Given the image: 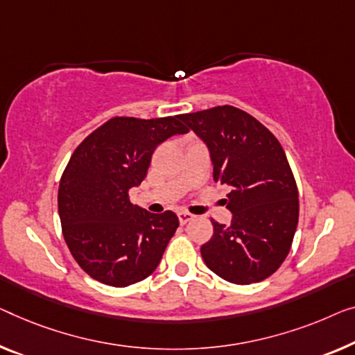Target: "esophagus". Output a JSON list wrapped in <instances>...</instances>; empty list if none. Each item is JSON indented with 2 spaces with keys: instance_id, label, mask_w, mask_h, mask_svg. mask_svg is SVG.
Listing matches in <instances>:
<instances>
[{
  "instance_id": "34e87169",
  "label": "esophagus",
  "mask_w": 355,
  "mask_h": 355,
  "mask_svg": "<svg viewBox=\"0 0 355 355\" xmlns=\"http://www.w3.org/2000/svg\"><path fill=\"white\" fill-rule=\"evenodd\" d=\"M178 220L182 225H187L188 221L193 220V215L188 214V211H178Z\"/></svg>"
}]
</instances>
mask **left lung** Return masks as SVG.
Masks as SVG:
<instances>
[{"label": "left lung", "mask_w": 355, "mask_h": 355, "mask_svg": "<svg viewBox=\"0 0 355 355\" xmlns=\"http://www.w3.org/2000/svg\"><path fill=\"white\" fill-rule=\"evenodd\" d=\"M204 140L214 180L231 187V225L211 220L214 236L200 247L210 271L231 284L261 282L279 269L298 225V188L279 140L260 121L231 105L180 114Z\"/></svg>", "instance_id": "left-lung-1"}]
</instances>
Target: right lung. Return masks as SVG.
<instances>
[{
    "label": "right lung",
    "instance_id": "obj_1",
    "mask_svg": "<svg viewBox=\"0 0 355 355\" xmlns=\"http://www.w3.org/2000/svg\"><path fill=\"white\" fill-rule=\"evenodd\" d=\"M189 129L178 116H116L73 153L59 184L62 232L73 258L92 279L127 287L159 264L178 228L173 211L155 215L130 202L157 145Z\"/></svg>",
    "mask_w": 355,
    "mask_h": 355
}]
</instances>
